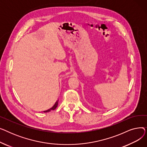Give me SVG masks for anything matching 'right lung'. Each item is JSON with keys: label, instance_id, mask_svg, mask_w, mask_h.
I'll return each mask as SVG.
<instances>
[{"label": "right lung", "instance_id": "right-lung-1", "mask_svg": "<svg viewBox=\"0 0 147 147\" xmlns=\"http://www.w3.org/2000/svg\"><path fill=\"white\" fill-rule=\"evenodd\" d=\"M58 101L55 102V105H54L52 108H51V109H49V110H46V111H44L43 112L44 113H47V112H49V111H51V110H55L56 108L57 107V106H58Z\"/></svg>", "mask_w": 147, "mask_h": 147}]
</instances>
